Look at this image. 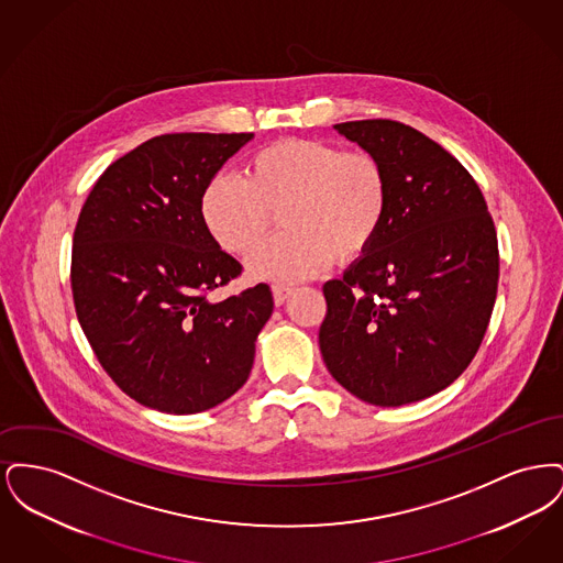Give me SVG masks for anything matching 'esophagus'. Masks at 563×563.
<instances>
[{
    "mask_svg": "<svg viewBox=\"0 0 563 563\" xmlns=\"http://www.w3.org/2000/svg\"><path fill=\"white\" fill-rule=\"evenodd\" d=\"M272 294H274V303L283 306L287 301V297L294 294V287H289V285H274Z\"/></svg>",
    "mask_w": 563,
    "mask_h": 563,
    "instance_id": "esophagus-1",
    "label": "esophagus"
}]
</instances>
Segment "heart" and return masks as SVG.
Returning <instances> with one entry per match:
<instances>
[{
  "label": "heart",
  "instance_id": "1",
  "mask_svg": "<svg viewBox=\"0 0 563 563\" xmlns=\"http://www.w3.org/2000/svg\"><path fill=\"white\" fill-rule=\"evenodd\" d=\"M283 236L246 260L253 278L291 283L335 262L363 257L388 213V177L369 152L319 139H280L251 154L244 177H213L200 198L202 221L223 251L244 255L264 239L272 214Z\"/></svg>",
  "mask_w": 563,
  "mask_h": 563
}]
</instances>
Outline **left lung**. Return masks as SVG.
Returning <instances> with one entry per match:
<instances>
[{"instance_id":"8db88e82","label":"left lung","mask_w":563,"mask_h":563,"mask_svg":"<svg viewBox=\"0 0 563 563\" xmlns=\"http://www.w3.org/2000/svg\"><path fill=\"white\" fill-rule=\"evenodd\" d=\"M333 129L384 164L388 213L374 246L322 287V361L361 401H422L482 346L498 289L494 221L468 170L427 134L393 120Z\"/></svg>"}]
</instances>
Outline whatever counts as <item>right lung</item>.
I'll use <instances>...</instances> for the list:
<instances>
[{
  "label": "right lung",
  "mask_w": 563,
  "mask_h": 563,
  "mask_svg": "<svg viewBox=\"0 0 563 563\" xmlns=\"http://www.w3.org/2000/svg\"><path fill=\"white\" fill-rule=\"evenodd\" d=\"M251 139L154 136L109 164L81 207L71 253L78 321L109 377L145 407L207 411L251 374L272 291L262 283L209 299L242 266L200 213L207 184Z\"/></svg>",
  "instance_id": "1"
}]
</instances>
